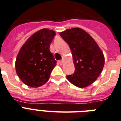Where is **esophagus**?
<instances>
[{
  "label": "esophagus",
  "mask_w": 121,
  "mask_h": 121,
  "mask_svg": "<svg viewBox=\"0 0 121 121\" xmlns=\"http://www.w3.org/2000/svg\"><path fill=\"white\" fill-rule=\"evenodd\" d=\"M58 63H59V64H60V65H62V64H63V61L61 60L59 61Z\"/></svg>",
  "instance_id": "34e87169"
}]
</instances>
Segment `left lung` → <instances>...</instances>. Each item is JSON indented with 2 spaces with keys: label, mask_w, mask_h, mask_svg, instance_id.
<instances>
[{
  "label": "left lung",
  "mask_w": 121,
  "mask_h": 121,
  "mask_svg": "<svg viewBox=\"0 0 121 121\" xmlns=\"http://www.w3.org/2000/svg\"><path fill=\"white\" fill-rule=\"evenodd\" d=\"M60 35L69 46L75 71L66 78L74 86L85 88L95 81L104 65V57L95 40L83 29L73 28Z\"/></svg>",
  "instance_id": "1"
}]
</instances>
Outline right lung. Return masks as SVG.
<instances>
[{
	"label": "right lung",
	"mask_w": 121,
	"mask_h": 121,
	"mask_svg": "<svg viewBox=\"0 0 121 121\" xmlns=\"http://www.w3.org/2000/svg\"><path fill=\"white\" fill-rule=\"evenodd\" d=\"M55 35L53 30L42 29L33 34L20 50L15 69L18 77L27 86L38 88L48 80L56 65L50 51Z\"/></svg>",
	"instance_id": "1"
}]
</instances>
